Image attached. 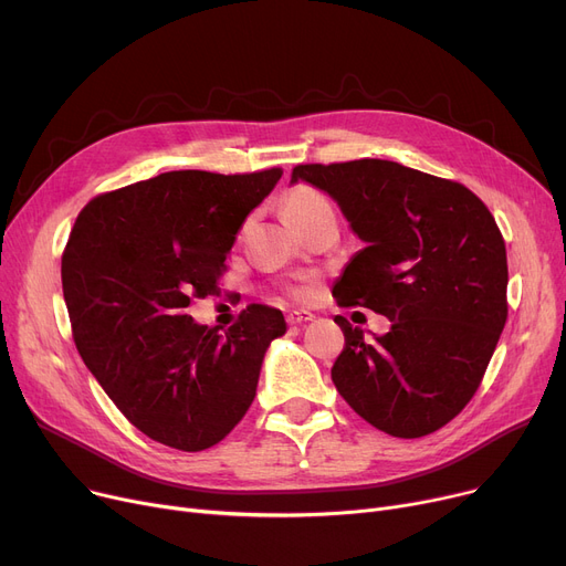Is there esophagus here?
I'll use <instances>...</instances> for the list:
<instances>
[{
    "mask_svg": "<svg viewBox=\"0 0 566 566\" xmlns=\"http://www.w3.org/2000/svg\"><path fill=\"white\" fill-rule=\"evenodd\" d=\"M286 321H289L291 325H303V323L314 321V314H312V312H307V310H293V312H289Z\"/></svg>",
    "mask_w": 566,
    "mask_h": 566,
    "instance_id": "34e87169",
    "label": "esophagus"
}]
</instances>
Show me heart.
Returning a JSON list of instances; mask_svg holds the SVG:
<instances>
[{
  "label": "heart",
  "mask_w": 566,
  "mask_h": 566,
  "mask_svg": "<svg viewBox=\"0 0 566 566\" xmlns=\"http://www.w3.org/2000/svg\"><path fill=\"white\" fill-rule=\"evenodd\" d=\"M328 206H331L328 199H325L318 190H314L310 186H298L284 195L282 211H284L286 222H293V220L307 218V216L321 211V208H328Z\"/></svg>",
  "instance_id": "b5f03b06"
}]
</instances>
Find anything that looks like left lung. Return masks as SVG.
Instances as JSON below:
<instances>
[{"label":"left lung","mask_w":566,"mask_h":566,"mask_svg":"<svg viewBox=\"0 0 566 566\" xmlns=\"http://www.w3.org/2000/svg\"><path fill=\"white\" fill-rule=\"evenodd\" d=\"M331 195L365 248L333 286L342 307L392 321L365 339L344 316L333 382L376 429L420 438L478 392L507 321V250L484 201L465 186L390 160L293 167Z\"/></svg>","instance_id":"1"}]
</instances>
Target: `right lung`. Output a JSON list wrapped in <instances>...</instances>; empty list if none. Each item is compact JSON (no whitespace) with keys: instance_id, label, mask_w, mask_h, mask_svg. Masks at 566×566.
<instances>
[{"instance_id":"obj_1","label":"right lung","mask_w":566,"mask_h":566,"mask_svg":"<svg viewBox=\"0 0 566 566\" xmlns=\"http://www.w3.org/2000/svg\"><path fill=\"white\" fill-rule=\"evenodd\" d=\"M280 178V167L167 171L92 199L75 220L62 256L75 346L116 408L167 448L208 450L241 422L286 333L265 305L224 333L186 314L218 291L238 229Z\"/></svg>"}]
</instances>
